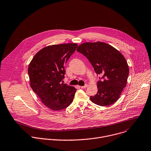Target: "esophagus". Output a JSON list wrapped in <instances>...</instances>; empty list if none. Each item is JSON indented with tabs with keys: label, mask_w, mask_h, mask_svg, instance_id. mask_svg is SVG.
<instances>
[{
	"label": "esophagus",
	"mask_w": 151,
	"mask_h": 151,
	"mask_svg": "<svg viewBox=\"0 0 151 151\" xmlns=\"http://www.w3.org/2000/svg\"><path fill=\"white\" fill-rule=\"evenodd\" d=\"M87 86H88V85L87 84H85L84 86H81L80 87L81 88H87Z\"/></svg>",
	"instance_id": "esophagus-1"
}]
</instances>
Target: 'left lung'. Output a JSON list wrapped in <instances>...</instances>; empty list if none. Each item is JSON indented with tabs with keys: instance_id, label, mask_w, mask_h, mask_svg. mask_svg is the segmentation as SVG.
Listing matches in <instances>:
<instances>
[{
	"instance_id": "obj_1",
	"label": "left lung",
	"mask_w": 151,
	"mask_h": 151,
	"mask_svg": "<svg viewBox=\"0 0 151 151\" xmlns=\"http://www.w3.org/2000/svg\"><path fill=\"white\" fill-rule=\"evenodd\" d=\"M76 50L87 58L96 74L103 76L91 101L104 107L114 104L127 84L129 68L124 57L111 45L101 41L82 43Z\"/></svg>"
}]
</instances>
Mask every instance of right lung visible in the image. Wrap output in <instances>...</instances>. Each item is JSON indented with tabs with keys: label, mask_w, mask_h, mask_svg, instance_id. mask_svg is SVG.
<instances>
[{
	"label": "right lung",
	"mask_w": 151,
	"mask_h": 151,
	"mask_svg": "<svg viewBox=\"0 0 151 151\" xmlns=\"http://www.w3.org/2000/svg\"><path fill=\"white\" fill-rule=\"evenodd\" d=\"M77 47L76 43L48 45L38 52L29 64L30 86L50 109L63 110L72 103L76 89L61 82L65 78L64 66Z\"/></svg>",
	"instance_id": "1"
}]
</instances>
